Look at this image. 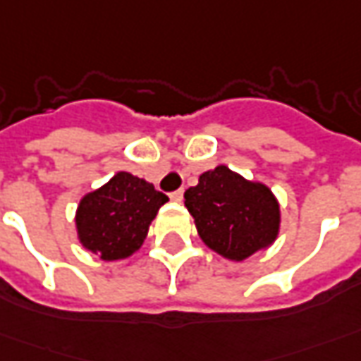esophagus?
Segmentation results:
<instances>
[{
	"mask_svg": "<svg viewBox=\"0 0 361 361\" xmlns=\"http://www.w3.org/2000/svg\"><path fill=\"white\" fill-rule=\"evenodd\" d=\"M171 200L173 202H183V196H185V190H175V192H171Z\"/></svg>",
	"mask_w": 361,
	"mask_h": 361,
	"instance_id": "esophagus-1",
	"label": "esophagus"
}]
</instances>
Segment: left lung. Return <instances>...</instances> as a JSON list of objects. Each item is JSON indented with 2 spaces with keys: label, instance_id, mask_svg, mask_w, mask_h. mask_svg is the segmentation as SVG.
Here are the masks:
<instances>
[{
  "label": "left lung",
  "instance_id": "obj_1",
  "mask_svg": "<svg viewBox=\"0 0 361 361\" xmlns=\"http://www.w3.org/2000/svg\"><path fill=\"white\" fill-rule=\"evenodd\" d=\"M200 240L224 259L243 261L279 238L281 206L269 186L226 165L206 171L185 192Z\"/></svg>",
  "mask_w": 361,
  "mask_h": 361
}]
</instances>
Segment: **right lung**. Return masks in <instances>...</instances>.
Here are the masks:
<instances>
[{
  "mask_svg": "<svg viewBox=\"0 0 361 361\" xmlns=\"http://www.w3.org/2000/svg\"><path fill=\"white\" fill-rule=\"evenodd\" d=\"M166 200L145 178L119 171L80 198L74 214L78 243L104 261L128 259L143 245Z\"/></svg>",
  "mask_w": 361,
  "mask_h": 361,
  "instance_id": "right-lung-1",
  "label": "right lung"
}]
</instances>
